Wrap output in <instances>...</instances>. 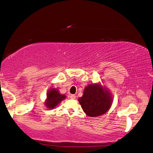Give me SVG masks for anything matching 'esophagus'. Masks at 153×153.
Wrapping results in <instances>:
<instances>
[{
  "label": "esophagus",
  "mask_w": 153,
  "mask_h": 153,
  "mask_svg": "<svg viewBox=\"0 0 153 153\" xmlns=\"http://www.w3.org/2000/svg\"><path fill=\"white\" fill-rule=\"evenodd\" d=\"M70 98H71V99H75V98H76V96L74 94H71L70 96Z\"/></svg>",
  "instance_id": "34e87169"
}]
</instances>
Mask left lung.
Listing matches in <instances>:
<instances>
[{"instance_id":"left-lung-1","label":"left lung","mask_w":153,"mask_h":153,"mask_svg":"<svg viewBox=\"0 0 153 153\" xmlns=\"http://www.w3.org/2000/svg\"><path fill=\"white\" fill-rule=\"evenodd\" d=\"M78 100L87 116L98 117L109 111L113 97L107 88L98 83L86 86L83 96Z\"/></svg>"}]
</instances>
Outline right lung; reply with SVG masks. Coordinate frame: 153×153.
Segmentation results:
<instances>
[{"instance_id":"right-lung-1","label":"right lung","mask_w":153,"mask_h":153,"mask_svg":"<svg viewBox=\"0 0 153 153\" xmlns=\"http://www.w3.org/2000/svg\"><path fill=\"white\" fill-rule=\"evenodd\" d=\"M65 98H66V96L60 94L58 89L51 88L47 92L46 99L45 100L44 104L48 109H53L57 107Z\"/></svg>"}]
</instances>
